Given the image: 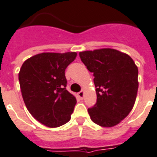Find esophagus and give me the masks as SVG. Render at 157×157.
<instances>
[{"instance_id": "obj_1", "label": "esophagus", "mask_w": 157, "mask_h": 157, "mask_svg": "<svg viewBox=\"0 0 157 157\" xmlns=\"http://www.w3.org/2000/svg\"><path fill=\"white\" fill-rule=\"evenodd\" d=\"M78 97H79L80 99H83L84 96V92L83 90L80 91V92H78Z\"/></svg>"}]
</instances>
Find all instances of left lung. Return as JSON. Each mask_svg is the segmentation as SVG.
Segmentation results:
<instances>
[{
    "instance_id": "1",
    "label": "left lung",
    "mask_w": 157,
    "mask_h": 157,
    "mask_svg": "<svg viewBox=\"0 0 157 157\" xmlns=\"http://www.w3.org/2000/svg\"><path fill=\"white\" fill-rule=\"evenodd\" d=\"M81 61L94 73L97 102L88 109L91 120L104 128L117 125L136 101L138 67L129 56L111 48L79 52Z\"/></svg>"
}]
</instances>
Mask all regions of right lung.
Wrapping results in <instances>:
<instances>
[{
  "label": "right lung",
  "instance_id": "1",
  "mask_svg": "<svg viewBox=\"0 0 157 157\" xmlns=\"http://www.w3.org/2000/svg\"><path fill=\"white\" fill-rule=\"evenodd\" d=\"M76 56V52H43L27 59L20 68L24 104L45 126L57 128L71 119L77 101L66 90L65 69Z\"/></svg>",
  "mask_w": 157,
  "mask_h": 157
}]
</instances>
